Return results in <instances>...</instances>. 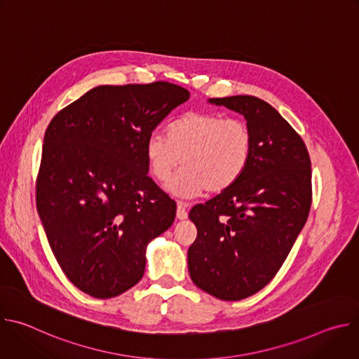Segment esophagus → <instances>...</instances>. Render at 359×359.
I'll return each mask as SVG.
<instances>
[{"mask_svg":"<svg viewBox=\"0 0 359 359\" xmlns=\"http://www.w3.org/2000/svg\"><path fill=\"white\" fill-rule=\"evenodd\" d=\"M187 206H189L187 203H184V201H177V213H176L177 219H180V220L187 219V216H189V213H187Z\"/></svg>","mask_w":359,"mask_h":359,"instance_id":"34e87169","label":"esophagus"}]
</instances>
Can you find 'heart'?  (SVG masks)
Wrapping results in <instances>:
<instances>
[{"label":"heart","mask_w":359,"mask_h":359,"mask_svg":"<svg viewBox=\"0 0 359 359\" xmlns=\"http://www.w3.org/2000/svg\"><path fill=\"white\" fill-rule=\"evenodd\" d=\"M251 149V132L241 119L190 112L168 126L166 137L151 133L144 155L149 173L162 183L180 163L184 164L168 189L175 196L193 197L204 190L222 193L231 187L245 172Z\"/></svg>","instance_id":"obj_1"}]
</instances>
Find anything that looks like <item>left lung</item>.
<instances>
[{
    "label": "left lung",
    "mask_w": 359,
    "mask_h": 359,
    "mask_svg": "<svg viewBox=\"0 0 359 359\" xmlns=\"http://www.w3.org/2000/svg\"><path fill=\"white\" fill-rule=\"evenodd\" d=\"M210 102L244 115L252 149L231 187L190 210L197 237L187 264L198 288L238 301L274 278L304 227L313 201L311 161L301 136L266 100L237 95Z\"/></svg>",
    "instance_id": "8db88e82"
}]
</instances>
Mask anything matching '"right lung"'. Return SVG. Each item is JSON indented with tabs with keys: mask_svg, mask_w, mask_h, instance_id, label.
I'll list each match as a JSON object with an SVG mask.
<instances>
[{
	"mask_svg": "<svg viewBox=\"0 0 359 359\" xmlns=\"http://www.w3.org/2000/svg\"><path fill=\"white\" fill-rule=\"evenodd\" d=\"M189 90L165 81L102 85L49 122L36 210L67 278L95 298L140 281L146 244L166 231L176 201L147 176L146 139Z\"/></svg>",
	"mask_w": 359,
	"mask_h": 359,
	"instance_id": "right-lung-1",
	"label": "right lung"
}]
</instances>
